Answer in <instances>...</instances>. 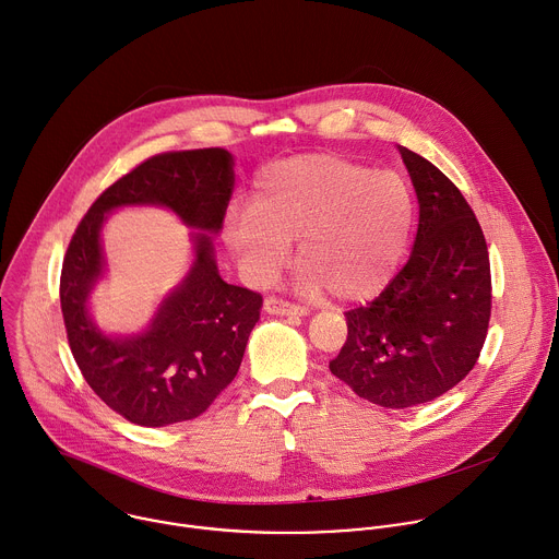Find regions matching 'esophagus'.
I'll return each instance as SVG.
<instances>
[{
    "label": "esophagus",
    "mask_w": 559,
    "mask_h": 559,
    "mask_svg": "<svg viewBox=\"0 0 559 559\" xmlns=\"http://www.w3.org/2000/svg\"><path fill=\"white\" fill-rule=\"evenodd\" d=\"M264 310L269 314H286V317H304L306 314V308H301L297 304H290L286 299H280V297H266L264 299Z\"/></svg>",
    "instance_id": "1"
}]
</instances>
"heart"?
Here are the masks:
<instances>
[{"label": "heart", "instance_id": "heart-1", "mask_svg": "<svg viewBox=\"0 0 559 559\" xmlns=\"http://www.w3.org/2000/svg\"><path fill=\"white\" fill-rule=\"evenodd\" d=\"M412 222L414 198L399 174L337 154H304L258 174L251 209L231 215L227 242L266 282L288 262L297 238L301 293L332 290L350 301L390 282Z\"/></svg>", "mask_w": 559, "mask_h": 559}]
</instances>
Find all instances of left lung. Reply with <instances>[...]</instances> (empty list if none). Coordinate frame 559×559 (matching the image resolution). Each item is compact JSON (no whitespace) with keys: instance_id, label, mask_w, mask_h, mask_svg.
<instances>
[{"instance_id":"left-lung-1","label":"left lung","mask_w":559,"mask_h":559,"mask_svg":"<svg viewBox=\"0 0 559 559\" xmlns=\"http://www.w3.org/2000/svg\"><path fill=\"white\" fill-rule=\"evenodd\" d=\"M418 198L407 264L383 293L346 312L348 340L330 372L361 399L405 409L459 385L476 366L491 317L489 251L461 189L399 147Z\"/></svg>"}]
</instances>
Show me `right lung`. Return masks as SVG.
Returning <instances> with one entry per match:
<instances>
[{
    "mask_svg": "<svg viewBox=\"0 0 559 559\" xmlns=\"http://www.w3.org/2000/svg\"><path fill=\"white\" fill-rule=\"evenodd\" d=\"M234 180L227 150L152 156L94 200L68 245L59 295L72 357L94 394L130 423L165 427L191 420L240 370L262 295L219 277L209 236L222 229ZM136 203L167 205L188 226L200 228L193 235L197 260L147 331L109 338L86 312L88 293L104 267L99 229L105 212Z\"/></svg>",
    "mask_w": 559,
    "mask_h": 559,
    "instance_id": "right-lung-1",
    "label": "right lung"
}]
</instances>
